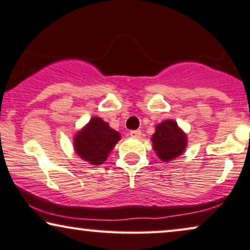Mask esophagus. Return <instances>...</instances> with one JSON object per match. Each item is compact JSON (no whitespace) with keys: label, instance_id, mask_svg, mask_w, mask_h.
<instances>
[{"label":"esophagus","instance_id":"34e87169","mask_svg":"<svg viewBox=\"0 0 250 250\" xmlns=\"http://www.w3.org/2000/svg\"><path fill=\"white\" fill-rule=\"evenodd\" d=\"M129 135H131L133 139H140L141 135H142V132H141L140 129H136V131H132L129 133Z\"/></svg>","mask_w":250,"mask_h":250}]
</instances>
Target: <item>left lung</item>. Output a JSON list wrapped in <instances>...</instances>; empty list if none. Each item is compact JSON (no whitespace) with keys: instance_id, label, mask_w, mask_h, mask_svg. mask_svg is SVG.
<instances>
[{"instance_id":"left-lung-1","label":"left lung","mask_w":250,"mask_h":250,"mask_svg":"<svg viewBox=\"0 0 250 250\" xmlns=\"http://www.w3.org/2000/svg\"><path fill=\"white\" fill-rule=\"evenodd\" d=\"M151 141L158 158L165 162L175 160L185 152L187 146L186 133L172 119H166L155 126Z\"/></svg>"}]
</instances>
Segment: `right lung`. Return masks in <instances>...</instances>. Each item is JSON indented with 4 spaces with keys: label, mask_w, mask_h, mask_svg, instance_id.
I'll use <instances>...</instances> for the list:
<instances>
[{
    "label": "right lung",
    "mask_w": 250,
    "mask_h": 250,
    "mask_svg": "<svg viewBox=\"0 0 250 250\" xmlns=\"http://www.w3.org/2000/svg\"><path fill=\"white\" fill-rule=\"evenodd\" d=\"M119 140L121 134L111 128L107 122L100 117H92L74 135L73 146L82 160L99 166L107 160Z\"/></svg>",
    "instance_id": "right-lung-1"
}]
</instances>
